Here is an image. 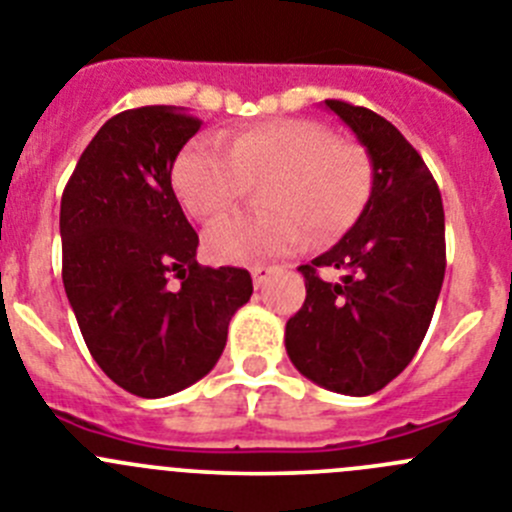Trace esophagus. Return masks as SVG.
<instances>
[{
    "instance_id": "34e87169",
    "label": "esophagus",
    "mask_w": 512,
    "mask_h": 512,
    "mask_svg": "<svg viewBox=\"0 0 512 512\" xmlns=\"http://www.w3.org/2000/svg\"><path fill=\"white\" fill-rule=\"evenodd\" d=\"M275 273V267L270 265H255L252 267V280H255V288H262L267 283V278Z\"/></svg>"
}]
</instances>
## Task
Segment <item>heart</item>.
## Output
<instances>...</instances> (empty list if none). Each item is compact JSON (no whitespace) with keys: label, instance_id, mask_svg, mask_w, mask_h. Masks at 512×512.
<instances>
[{"label":"heart","instance_id":"1","mask_svg":"<svg viewBox=\"0 0 512 512\" xmlns=\"http://www.w3.org/2000/svg\"><path fill=\"white\" fill-rule=\"evenodd\" d=\"M262 183L267 214L224 216L204 234L214 262L250 265L347 232L370 201L375 165L365 145L339 140L316 119H270L219 140H196L178 155L173 186L183 209L206 222Z\"/></svg>","mask_w":512,"mask_h":512}]
</instances>
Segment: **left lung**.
<instances>
[{
    "label": "left lung",
    "instance_id": "8db88e82",
    "mask_svg": "<svg viewBox=\"0 0 512 512\" xmlns=\"http://www.w3.org/2000/svg\"><path fill=\"white\" fill-rule=\"evenodd\" d=\"M375 165L354 227L298 270L306 301L285 324L301 375L342 395H372L400 375L426 336L446 270L444 204L416 147L372 109L326 99ZM321 269L344 272L339 284Z\"/></svg>",
    "mask_w": 512,
    "mask_h": 512
}]
</instances>
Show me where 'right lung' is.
Instances as JSON below:
<instances>
[{"instance_id":"add662e5","label":"right lung","mask_w":512,"mask_h":512,"mask_svg":"<svg viewBox=\"0 0 512 512\" xmlns=\"http://www.w3.org/2000/svg\"><path fill=\"white\" fill-rule=\"evenodd\" d=\"M199 130L181 107L119 112L63 188V285L78 329L109 380L140 398L211 372L252 296L247 270L196 262L199 234L173 193V163Z\"/></svg>"}]
</instances>
